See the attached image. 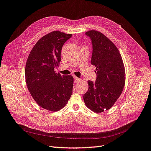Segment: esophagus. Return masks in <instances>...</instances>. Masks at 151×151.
<instances>
[{
  "mask_svg": "<svg viewBox=\"0 0 151 151\" xmlns=\"http://www.w3.org/2000/svg\"><path fill=\"white\" fill-rule=\"evenodd\" d=\"M74 81H75V83H78L79 81H81V79L78 78V77H74Z\"/></svg>",
  "mask_w": 151,
  "mask_h": 151,
  "instance_id": "esophagus-1",
  "label": "esophagus"
}]
</instances>
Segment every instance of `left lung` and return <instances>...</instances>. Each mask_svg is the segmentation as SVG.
Masks as SVG:
<instances>
[{"label": "left lung", "mask_w": 151, "mask_h": 151, "mask_svg": "<svg viewBox=\"0 0 151 151\" xmlns=\"http://www.w3.org/2000/svg\"><path fill=\"white\" fill-rule=\"evenodd\" d=\"M93 52L91 63L96 67L95 82L88 81L83 96L85 105L97 113L111 109L123 92L125 70L120 52L114 43L101 32L89 30Z\"/></svg>", "instance_id": "8db88e82"}]
</instances>
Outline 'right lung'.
Wrapping results in <instances>:
<instances>
[{"label":"right lung","instance_id":"1","mask_svg":"<svg viewBox=\"0 0 151 151\" xmlns=\"http://www.w3.org/2000/svg\"><path fill=\"white\" fill-rule=\"evenodd\" d=\"M72 35L60 31L49 33L37 42L28 57L25 66L28 89L36 103L48 111L62 109L72 95L73 77L61 76L54 70L61 62L64 43Z\"/></svg>","mask_w":151,"mask_h":151}]
</instances>
